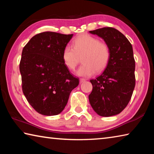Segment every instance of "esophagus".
Wrapping results in <instances>:
<instances>
[{"instance_id": "esophagus-1", "label": "esophagus", "mask_w": 154, "mask_h": 154, "mask_svg": "<svg viewBox=\"0 0 154 154\" xmlns=\"http://www.w3.org/2000/svg\"><path fill=\"white\" fill-rule=\"evenodd\" d=\"M85 81H86V79H83V78H81V79H79V82H80V83H83L84 82H85Z\"/></svg>"}]
</instances>
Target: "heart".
<instances>
[{
    "label": "heart",
    "instance_id": "heart-1",
    "mask_svg": "<svg viewBox=\"0 0 154 154\" xmlns=\"http://www.w3.org/2000/svg\"><path fill=\"white\" fill-rule=\"evenodd\" d=\"M72 46L66 45L62 51V60L68 69L74 70L82 56L83 64L77 71L82 77L92 76L95 72L103 71L111 58V49L108 44L100 41L92 35H82L75 38Z\"/></svg>",
    "mask_w": 154,
    "mask_h": 154
}]
</instances>
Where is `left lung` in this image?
<instances>
[{
    "mask_svg": "<svg viewBox=\"0 0 154 154\" xmlns=\"http://www.w3.org/2000/svg\"><path fill=\"white\" fill-rule=\"evenodd\" d=\"M103 38L111 49V58L100 76L91 79V106L103 117L116 116L124 110L135 87V60L132 46L116 28L105 27L90 31Z\"/></svg>",
    "mask_w": 154,
    "mask_h": 154,
    "instance_id": "left-lung-1",
    "label": "left lung"
}]
</instances>
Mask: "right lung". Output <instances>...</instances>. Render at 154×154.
Listing matches in <instances>:
<instances>
[{"instance_id":"obj_1","label":"right lung","mask_w":154,"mask_h":154,"mask_svg":"<svg viewBox=\"0 0 154 154\" xmlns=\"http://www.w3.org/2000/svg\"><path fill=\"white\" fill-rule=\"evenodd\" d=\"M72 35L43 32L34 36L23 48L20 63L23 93L32 108L43 116L60 113L79 83L62 57Z\"/></svg>"}]
</instances>
